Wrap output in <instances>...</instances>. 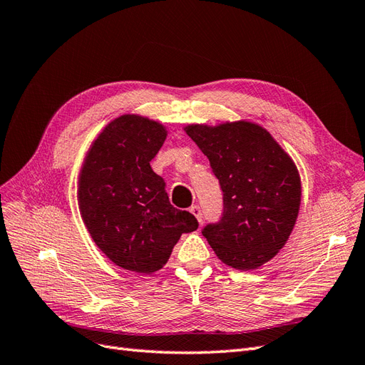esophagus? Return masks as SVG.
I'll list each match as a JSON object with an SVG mask.
<instances>
[{
	"instance_id": "1",
	"label": "esophagus",
	"mask_w": 365,
	"mask_h": 365,
	"mask_svg": "<svg viewBox=\"0 0 365 365\" xmlns=\"http://www.w3.org/2000/svg\"><path fill=\"white\" fill-rule=\"evenodd\" d=\"M190 213L197 219V222L202 224V210L200 205H192L190 207Z\"/></svg>"
}]
</instances>
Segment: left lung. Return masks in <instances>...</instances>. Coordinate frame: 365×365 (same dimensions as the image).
<instances>
[{
  "instance_id": "left-lung-1",
  "label": "left lung",
  "mask_w": 365,
  "mask_h": 365,
  "mask_svg": "<svg viewBox=\"0 0 365 365\" xmlns=\"http://www.w3.org/2000/svg\"><path fill=\"white\" fill-rule=\"evenodd\" d=\"M207 155L224 210L202 236L228 267L248 271L271 260L288 240L302 201L294 161L267 129L250 121L185 128Z\"/></svg>"
}]
</instances>
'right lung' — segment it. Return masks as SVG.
<instances>
[{
  "mask_svg": "<svg viewBox=\"0 0 365 365\" xmlns=\"http://www.w3.org/2000/svg\"><path fill=\"white\" fill-rule=\"evenodd\" d=\"M164 126L140 115L109 123L85 158L79 208L96 245L120 268L150 274L168 263L196 217L175 208L150 161L165 140Z\"/></svg>",
  "mask_w": 365,
  "mask_h": 365,
  "instance_id": "add662e5",
  "label": "right lung"
}]
</instances>
